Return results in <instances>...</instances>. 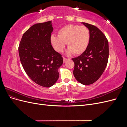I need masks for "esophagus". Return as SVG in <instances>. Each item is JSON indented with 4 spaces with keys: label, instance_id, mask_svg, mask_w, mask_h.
Returning a JSON list of instances; mask_svg holds the SVG:
<instances>
[{
    "label": "esophagus",
    "instance_id": "1",
    "mask_svg": "<svg viewBox=\"0 0 127 127\" xmlns=\"http://www.w3.org/2000/svg\"><path fill=\"white\" fill-rule=\"evenodd\" d=\"M63 59H64V63H65L66 62V61L68 59H67V58H64V57L63 58Z\"/></svg>",
    "mask_w": 127,
    "mask_h": 127
}]
</instances>
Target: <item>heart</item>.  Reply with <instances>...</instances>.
<instances>
[{
    "label": "heart",
    "instance_id": "obj_1",
    "mask_svg": "<svg viewBox=\"0 0 127 127\" xmlns=\"http://www.w3.org/2000/svg\"><path fill=\"white\" fill-rule=\"evenodd\" d=\"M90 33L85 26L69 24L65 25L58 32V36L52 35L51 42L53 48L60 52L67 43L68 54L81 55L89 44Z\"/></svg>",
    "mask_w": 127,
    "mask_h": 127
}]
</instances>
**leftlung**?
<instances>
[{"label": "left lung", "instance_id": "left-lung-1", "mask_svg": "<svg viewBox=\"0 0 127 127\" xmlns=\"http://www.w3.org/2000/svg\"><path fill=\"white\" fill-rule=\"evenodd\" d=\"M90 30L89 44L85 52L72 60L76 79L83 85L93 84L102 75L109 59V43L104 34L97 27L83 23Z\"/></svg>", "mask_w": 127, "mask_h": 127}]
</instances>
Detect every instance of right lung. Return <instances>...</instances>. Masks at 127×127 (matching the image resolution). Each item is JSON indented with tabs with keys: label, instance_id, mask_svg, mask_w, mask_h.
I'll return each mask as SVG.
<instances>
[{
	"label": "right lung",
	"instance_id": "add662e5",
	"mask_svg": "<svg viewBox=\"0 0 127 127\" xmlns=\"http://www.w3.org/2000/svg\"><path fill=\"white\" fill-rule=\"evenodd\" d=\"M51 22L33 25L23 34L18 47L19 56L24 69L34 82L50 87L58 79V68L63 58L53 48Z\"/></svg>",
	"mask_w": 127,
	"mask_h": 127
}]
</instances>
